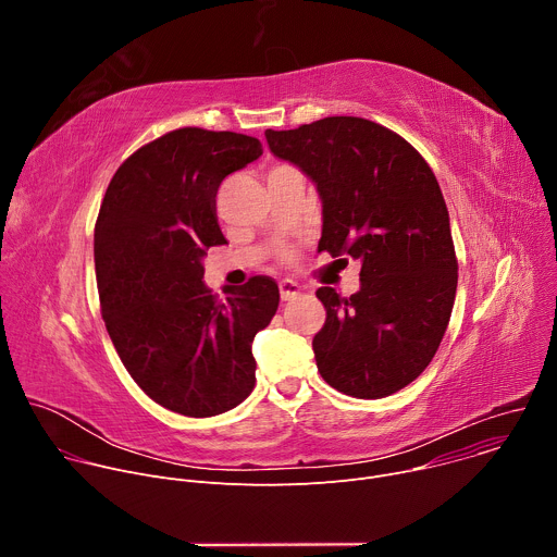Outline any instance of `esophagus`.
<instances>
[{"mask_svg":"<svg viewBox=\"0 0 557 557\" xmlns=\"http://www.w3.org/2000/svg\"><path fill=\"white\" fill-rule=\"evenodd\" d=\"M299 284L297 282H293V280H282L280 282V297L284 299V301H290V299H295L297 295H299Z\"/></svg>","mask_w":557,"mask_h":557,"instance_id":"34e87169","label":"esophagus"}]
</instances>
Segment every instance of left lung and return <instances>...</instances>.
<instances>
[{
    "instance_id": "obj_1",
    "label": "left lung",
    "mask_w": 557,
    "mask_h": 557,
    "mask_svg": "<svg viewBox=\"0 0 557 557\" xmlns=\"http://www.w3.org/2000/svg\"><path fill=\"white\" fill-rule=\"evenodd\" d=\"M264 136L322 198L317 251L361 264L355 295L317 288L326 308L324 329L312 339L317 370L357 399L399 392L436 355L458 284L449 213L434 172L406 138L359 116Z\"/></svg>"
}]
</instances>
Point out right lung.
Here are the masks:
<instances>
[{"label":"right lung","mask_w":557,"mask_h":557,"mask_svg":"<svg viewBox=\"0 0 557 557\" xmlns=\"http://www.w3.org/2000/svg\"><path fill=\"white\" fill-rule=\"evenodd\" d=\"M262 143L235 132L174 129L116 170L95 226V267L110 339L138 387L172 412L205 419L240 406L256 385L253 337L280 304L267 275L202 282L220 183L258 161Z\"/></svg>","instance_id":"add662e5"}]
</instances>
